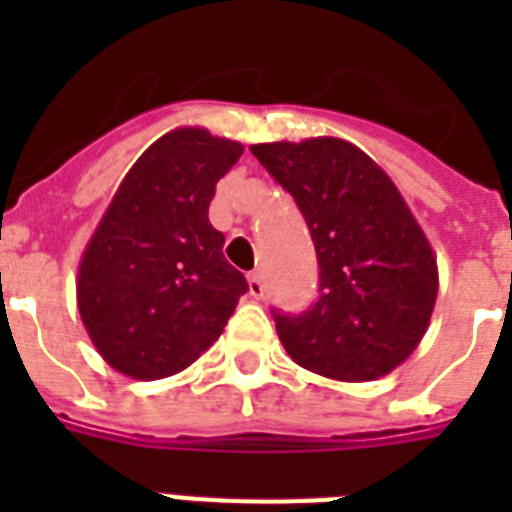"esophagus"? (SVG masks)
Returning <instances> with one entry per match:
<instances>
[{
    "label": "esophagus",
    "mask_w": 512,
    "mask_h": 512,
    "mask_svg": "<svg viewBox=\"0 0 512 512\" xmlns=\"http://www.w3.org/2000/svg\"><path fill=\"white\" fill-rule=\"evenodd\" d=\"M249 284V297H255V300H260V297L265 295V284H263V276L260 273H252L247 279Z\"/></svg>",
    "instance_id": "obj_1"
}]
</instances>
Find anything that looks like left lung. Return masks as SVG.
<instances>
[{"mask_svg": "<svg viewBox=\"0 0 512 512\" xmlns=\"http://www.w3.org/2000/svg\"><path fill=\"white\" fill-rule=\"evenodd\" d=\"M249 151L295 196L319 257V300L273 316L281 345L329 380L390 374L425 337L438 295L436 255L396 183L342 138Z\"/></svg>", "mask_w": 512, "mask_h": 512, "instance_id": "1", "label": "left lung"}]
</instances>
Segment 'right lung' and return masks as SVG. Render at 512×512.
Instances as JSON below:
<instances>
[{
	"instance_id": "obj_1",
	"label": "right lung",
	"mask_w": 512,
	"mask_h": 512,
	"mask_svg": "<svg viewBox=\"0 0 512 512\" xmlns=\"http://www.w3.org/2000/svg\"><path fill=\"white\" fill-rule=\"evenodd\" d=\"M241 154L236 140L177 127L116 188L76 276L84 329L116 372L162 380L223 335L247 279L223 257L209 201Z\"/></svg>"
}]
</instances>
